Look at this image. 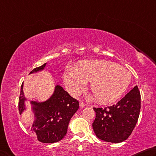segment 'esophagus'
I'll list each match as a JSON object with an SVG mask.
<instances>
[{
    "label": "esophagus",
    "instance_id": "34e87169",
    "mask_svg": "<svg viewBox=\"0 0 156 156\" xmlns=\"http://www.w3.org/2000/svg\"><path fill=\"white\" fill-rule=\"evenodd\" d=\"M80 105L81 108H84V107H85V106H86V103H84V102H83L82 101H80Z\"/></svg>",
    "mask_w": 156,
    "mask_h": 156
}]
</instances>
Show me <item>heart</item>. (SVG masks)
Segmentation results:
<instances>
[{
    "instance_id": "obj_1",
    "label": "heart",
    "mask_w": 156,
    "mask_h": 156,
    "mask_svg": "<svg viewBox=\"0 0 156 156\" xmlns=\"http://www.w3.org/2000/svg\"><path fill=\"white\" fill-rule=\"evenodd\" d=\"M130 80L129 70L105 60L83 62L64 75L65 85L74 96L80 93L87 82H90L91 92L101 102H112L119 98Z\"/></svg>"
}]
</instances>
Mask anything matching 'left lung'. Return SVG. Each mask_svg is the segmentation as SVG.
I'll return each instance as SVG.
<instances>
[{
    "label": "left lung",
    "mask_w": 156,
    "mask_h": 156,
    "mask_svg": "<svg viewBox=\"0 0 156 156\" xmlns=\"http://www.w3.org/2000/svg\"><path fill=\"white\" fill-rule=\"evenodd\" d=\"M96 118L92 123L101 140L119 143L127 140L137 123L140 111V93L137 86L119 101L104 108H93Z\"/></svg>",
    "instance_id": "left-lung-1"
}]
</instances>
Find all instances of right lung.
Instances as JSON below:
<instances>
[{"label":"right lung","mask_w":156,"mask_h":156,"mask_svg":"<svg viewBox=\"0 0 156 156\" xmlns=\"http://www.w3.org/2000/svg\"><path fill=\"white\" fill-rule=\"evenodd\" d=\"M46 63L37 67L30 73L42 70ZM23 83L21 86L18 100L20 114L25 110V97L23 93ZM35 119L32 125V132L37 136V140L44 143H57L66 134L70 120L79 109V101L74 99L57 85L51 98L44 102L31 101Z\"/></svg>","instance_id":"obj_1"}]
</instances>
